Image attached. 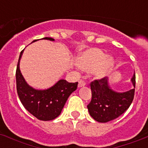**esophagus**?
<instances>
[{"instance_id": "esophagus-1", "label": "esophagus", "mask_w": 148, "mask_h": 148, "mask_svg": "<svg viewBox=\"0 0 148 148\" xmlns=\"http://www.w3.org/2000/svg\"><path fill=\"white\" fill-rule=\"evenodd\" d=\"M85 85H86V82L83 79H79V83H78V87H82V86H84Z\"/></svg>"}]
</instances>
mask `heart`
Segmentation results:
<instances>
[{
	"instance_id": "1",
	"label": "heart",
	"mask_w": 148,
	"mask_h": 148,
	"mask_svg": "<svg viewBox=\"0 0 148 148\" xmlns=\"http://www.w3.org/2000/svg\"><path fill=\"white\" fill-rule=\"evenodd\" d=\"M77 65L85 71H91L96 79H102L111 73L114 60L102 50L91 48L78 56Z\"/></svg>"
}]
</instances>
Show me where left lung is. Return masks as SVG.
Here are the masks:
<instances>
[{
    "mask_svg": "<svg viewBox=\"0 0 148 148\" xmlns=\"http://www.w3.org/2000/svg\"><path fill=\"white\" fill-rule=\"evenodd\" d=\"M134 88L125 92L113 91L108 84V77L91 82L92 101L87 106L90 115L95 121L106 123L117 119L133 102L136 87V74L131 79Z\"/></svg>",
    "mask_w": 148,
    "mask_h": 148,
    "instance_id": "obj_1",
    "label": "left lung"
}]
</instances>
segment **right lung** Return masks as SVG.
<instances>
[{
  "mask_svg": "<svg viewBox=\"0 0 148 148\" xmlns=\"http://www.w3.org/2000/svg\"><path fill=\"white\" fill-rule=\"evenodd\" d=\"M42 39L54 41L45 37ZM37 40H34V42ZM24 50L21 51L16 69V88L18 95L24 108L30 114L41 121L53 120L60 115L70 95L77 88V82L69 83L60 79L52 87L45 90H37L29 86L23 77L19 69V62Z\"/></svg>",
  "mask_w": 148,
  "mask_h": 148,
  "instance_id": "right-lung-1",
  "label": "right lung"
}]
</instances>
